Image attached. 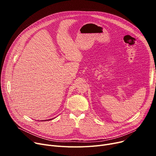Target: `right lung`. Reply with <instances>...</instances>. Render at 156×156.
<instances>
[{
    "instance_id": "1",
    "label": "right lung",
    "mask_w": 156,
    "mask_h": 156,
    "mask_svg": "<svg viewBox=\"0 0 156 156\" xmlns=\"http://www.w3.org/2000/svg\"><path fill=\"white\" fill-rule=\"evenodd\" d=\"M52 119H53V118H52ZM51 119H47V120L48 121V120H51ZM45 121H46V120H45Z\"/></svg>"
}]
</instances>
